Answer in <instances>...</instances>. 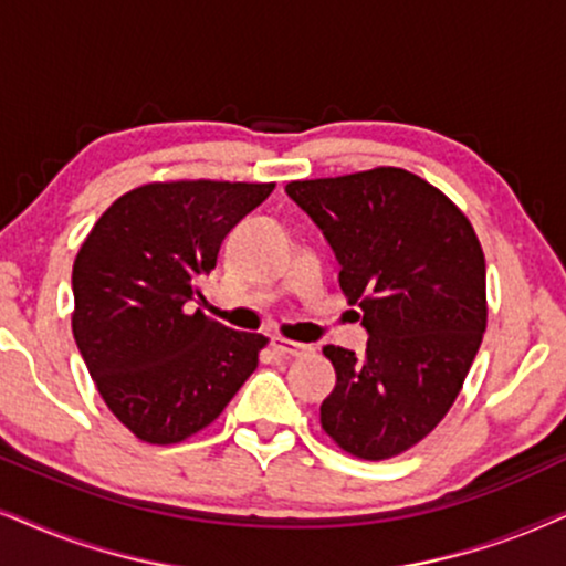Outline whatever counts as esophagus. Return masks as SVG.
<instances>
[{
	"label": "esophagus",
	"instance_id": "esophagus-1",
	"mask_svg": "<svg viewBox=\"0 0 566 566\" xmlns=\"http://www.w3.org/2000/svg\"><path fill=\"white\" fill-rule=\"evenodd\" d=\"M271 347H274L276 353H282V355H292V357H300V355L311 353V347H307V345H300V342L284 339V336H274V339H271Z\"/></svg>",
	"mask_w": 566,
	"mask_h": 566
}]
</instances>
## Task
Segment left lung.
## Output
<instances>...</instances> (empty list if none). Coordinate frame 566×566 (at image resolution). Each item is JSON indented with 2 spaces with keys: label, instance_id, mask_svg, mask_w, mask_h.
<instances>
[{
  "label": "left lung",
  "instance_id": "left-lung-1",
  "mask_svg": "<svg viewBox=\"0 0 566 566\" xmlns=\"http://www.w3.org/2000/svg\"><path fill=\"white\" fill-rule=\"evenodd\" d=\"M363 311L366 355L326 345L336 370L321 426L360 460L426 439L460 395L485 332V259L464 213L418 175L378 167L290 182Z\"/></svg>",
  "mask_w": 566,
  "mask_h": 566
}]
</instances>
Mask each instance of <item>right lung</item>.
<instances>
[{"label":"right lung","mask_w":566,"mask_h":566,"mask_svg":"<svg viewBox=\"0 0 566 566\" xmlns=\"http://www.w3.org/2000/svg\"><path fill=\"white\" fill-rule=\"evenodd\" d=\"M271 182H154L117 198L73 266V334L98 395L140 441L177 443L230 405L266 336L200 313V279Z\"/></svg>","instance_id":"add662e5"}]
</instances>
